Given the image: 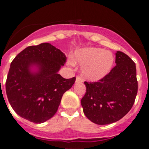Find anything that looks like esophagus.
<instances>
[{
	"label": "esophagus",
	"instance_id": "esophagus-1",
	"mask_svg": "<svg viewBox=\"0 0 149 149\" xmlns=\"http://www.w3.org/2000/svg\"><path fill=\"white\" fill-rule=\"evenodd\" d=\"M81 82H82V79H81V77H79V76H77V77H76L75 83H81Z\"/></svg>",
	"mask_w": 149,
	"mask_h": 149
}]
</instances>
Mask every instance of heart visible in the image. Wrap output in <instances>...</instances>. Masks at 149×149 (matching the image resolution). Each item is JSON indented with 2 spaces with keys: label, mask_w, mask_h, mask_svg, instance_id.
<instances>
[{
  "label": "heart",
  "mask_w": 149,
  "mask_h": 149,
  "mask_svg": "<svg viewBox=\"0 0 149 149\" xmlns=\"http://www.w3.org/2000/svg\"><path fill=\"white\" fill-rule=\"evenodd\" d=\"M113 62L112 53L98 48L77 50L73 56V63L83 65V77L90 81H98L105 77L110 72Z\"/></svg>",
  "instance_id": "b5f03b06"
}]
</instances>
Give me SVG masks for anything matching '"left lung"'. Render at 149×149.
Listing matches in <instances>:
<instances>
[{"label":"left lung","instance_id":"obj_1","mask_svg":"<svg viewBox=\"0 0 149 149\" xmlns=\"http://www.w3.org/2000/svg\"><path fill=\"white\" fill-rule=\"evenodd\" d=\"M116 65L98 82H84L83 110L91 122L104 125L119 121L130 111L137 94L136 64L127 54L117 51Z\"/></svg>","mask_w":149,"mask_h":149}]
</instances>
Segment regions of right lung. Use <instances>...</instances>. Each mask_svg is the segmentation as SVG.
Returning a JSON list of instances; mask_svg holds the SVG:
<instances>
[{"label":"right lung","mask_w":149,"mask_h":149,"mask_svg":"<svg viewBox=\"0 0 149 149\" xmlns=\"http://www.w3.org/2000/svg\"><path fill=\"white\" fill-rule=\"evenodd\" d=\"M66 56L50 43L29 46L10 65L6 82L8 100L24 119L39 124L56 113L63 95L71 89L75 77L63 78L58 72Z\"/></svg>","instance_id":"add662e5"}]
</instances>
